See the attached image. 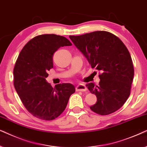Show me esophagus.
<instances>
[{
    "label": "esophagus",
    "mask_w": 147,
    "mask_h": 147,
    "mask_svg": "<svg viewBox=\"0 0 147 147\" xmlns=\"http://www.w3.org/2000/svg\"><path fill=\"white\" fill-rule=\"evenodd\" d=\"M87 90V88L83 84H79L76 87V91H86Z\"/></svg>",
    "instance_id": "obj_1"
}]
</instances>
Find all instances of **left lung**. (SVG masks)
I'll return each instance as SVG.
<instances>
[{
  "label": "left lung",
  "instance_id": "obj_1",
  "mask_svg": "<svg viewBox=\"0 0 147 147\" xmlns=\"http://www.w3.org/2000/svg\"><path fill=\"white\" fill-rule=\"evenodd\" d=\"M69 38L92 68L101 72L99 85H86L97 97L96 103L90 109L102 116L115 112L130 96L134 77V66L128 49L120 38L108 31H97Z\"/></svg>",
  "mask_w": 147,
  "mask_h": 147
}]
</instances>
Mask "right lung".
Segmentation results:
<instances>
[{"label":"right lung","instance_id":"add662e5","mask_svg":"<svg viewBox=\"0 0 147 147\" xmlns=\"http://www.w3.org/2000/svg\"><path fill=\"white\" fill-rule=\"evenodd\" d=\"M71 45L65 37L40 35L29 41L17 58L13 70L15 90L25 108L36 118L54 120L75 92L72 84H58L53 88L46 80L48 70L53 68L54 52Z\"/></svg>","mask_w":147,"mask_h":147}]
</instances>
